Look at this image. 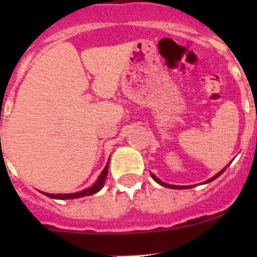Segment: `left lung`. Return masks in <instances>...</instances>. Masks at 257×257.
<instances>
[{
  "label": "left lung",
  "instance_id": "8db88e82",
  "mask_svg": "<svg viewBox=\"0 0 257 257\" xmlns=\"http://www.w3.org/2000/svg\"><path fill=\"white\" fill-rule=\"evenodd\" d=\"M227 168V167H226ZM226 168H224V169L221 170V172H219L217 173L216 175H215V177H212L211 179H209L208 181H205V183H210V181H212V180H215V179H216L217 177H220V175L222 174V173H224V170L226 169ZM152 178L154 179L155 181H157V183H159L160 185H163V186H167V188H172V189H189V188H191V186H178V185H169V184H165V183H163L162 180H159V179H158L157 177H155L154 174H152Z\"/></svg>",
  "mask_w": 257,
  "mask_h": 257
}]
</instances>
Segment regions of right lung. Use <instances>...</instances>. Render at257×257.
<instances>
[{"label":"right lung","mask_w":257,"mask_h":257,"mask_svg":"<svg viewBox=\"0 0 257 257\" xmlns=\"http://www.w3.org/2000/svg\"><path fill=\"white\" fill-rule=\"evenodd\" d=\"M108 164H109V162H108ZM108 164L105 165L102 174L99 175V178H98V180L95 181L94 185H93L92 188H88L85 189V190L79 191V193H73V194H47V193H43V194L52 199H61V200H64V199H77V198H82V196L93 195V194H95L97 191H99L100 189L103 188V185H104V181L105 179H107V174H108Z\"/></svg>","instance_id":"1"}]
</instances>
